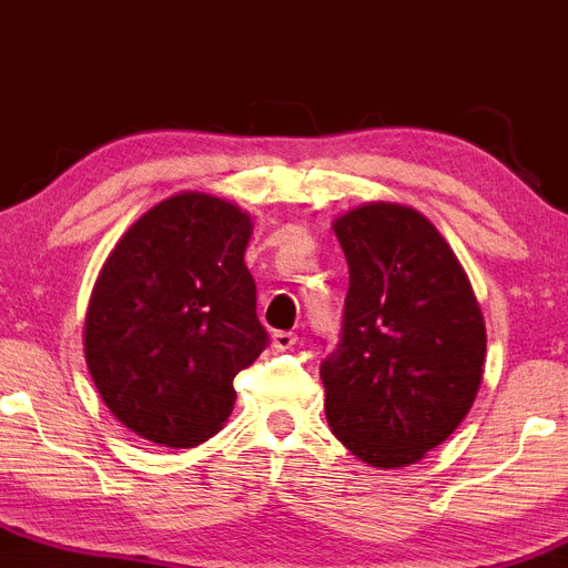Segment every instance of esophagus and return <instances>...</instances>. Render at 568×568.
Returning a JSON list of instances; mask_svg holds the SVG:
<instances>
[{"mask_svg":"<svg viewBox=\"0 0 568 568\" xmlns=\"http://www.w3.org/2000/svg\"><path fill=\"white\" fill-rule=\"evenodd\" d=\"M296 342H298V336L293 334V331H275V334H272V344H275L277 352L291 349Z\"/></svg>","mask_w":568,"mask_h":568,"instance_id":"1","label":"esophagus"}]
</instances>
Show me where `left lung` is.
Masks as SVG:
<instances>
[{
  "label": "left lung",
  "instance_id": "8db88e82",
  "mask_svg": "<svg viewBox=\"0 0 568 568\" xmlns=\"http://www.w3.org/2000/svg\"><path fill=\"white\" fill-rule=\"evenodd\" d=\"M349 264L342 334L321 363L325 419L357 459L406 467L478 395L486 325L470 280L414 207L368 202L334 221Z\"/></svg>",
  "mask_w": 568,
  "mask_h": 568
}]
</instances>
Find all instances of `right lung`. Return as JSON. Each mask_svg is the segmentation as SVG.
I'll return each instance as SVG.
<instances>
[{
  "label": "right lung",
  "instance_id": "1",
  "mask_svg": "<svg viewBox=\"0 0 568 568\" xmlns=\"http://www.w3.org/2000/svg\"><path fill=\"white\" fill-rule=\"evenodd\" d=\"M251 219L184 192L146 211L103 264L84 357L109 410L141 438L189 448L234 406V376L270 344L245 266Z\"/></svg>",
  "mask_w": 568,
  "mask_h": 568
}]
</instances>
